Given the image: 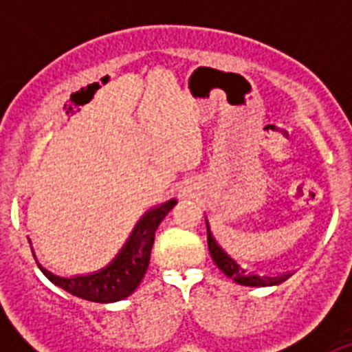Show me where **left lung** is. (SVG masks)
I'll use <instances>...</instances> for the list:
<instances>
[{
	"mask_svg": "<svg viewBox=\"0 0 352 352\" xmlns=\"http://www.w3.org/2000/svg\"><path fill=\"white\" fill-rule=\"evenodd\" d=\"M208 248H210L211 259L214 261V264L222 270L223 275H227L229 278H232L234 282L241 285H250V287H266V285H276L282 284L284 280H287L291 273H285V275L278 276H266V275H257V273L247 272V270L241 266V264L236 263L234 259L227 256L226 252L220 248V245L214 241V238L211 236L210 227H208Z\"/></svg>",
	"mask_w": 352,
	"mask_h": 352,
	"instance_id": "1",
	"label": "left lung"
}]
</instances>
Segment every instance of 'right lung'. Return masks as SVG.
<instances>
[{
  "label": "right lung",
  "instance_id": "1",
  "mask_svg": "<svg viewBox=\"0 0 352 352\" xmlns=\"http://www.w3.org/2000/svg\"><path fill=\"white\" fill-rule=\"evenodd\" d=\"M174 204H176V201L173 199V201H167L166 204H162L155 210H149L139 220L132 236L125 243V247L121 248L116 259L102 272L93 273V275L65 278V276L54 275V273L43 268L42 264L36 263L40 272L58 287L65 289L74 296L95 301V303H111V301H120L130 296L148 272L149 257H151V248H153L155 241V231H157L162 220L166 219V214L173 210Z\"/></svg>",
  "mask_w": 352,
  "mask_h": 352
}]
</instances>
